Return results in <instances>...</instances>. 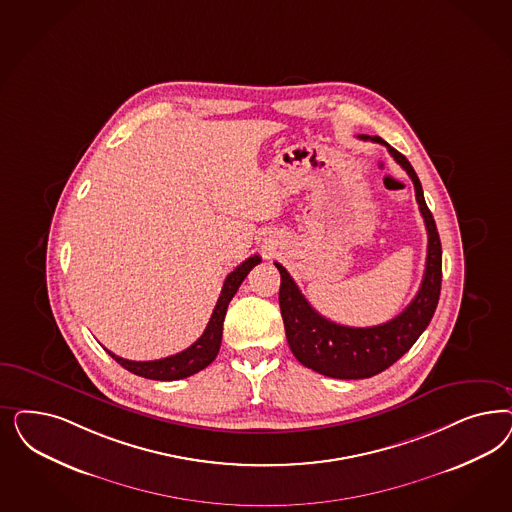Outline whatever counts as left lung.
Masks as SVG:
<instances>
[{
	"instance_id": "left-lung-1",
	"label": "left lung",
	"mask_w": 512,
	"mask_h": 512,
	"mask_svg": "<svg viewBox=\"0 0 512 512\" xmlns=\"http://www.w3.org/2000/svg\"><path fill=\"white\" fill-rule=\"evenodd\" d=\"M358 137L363 141L384 145L397 164L411 177L416 201L428 230V256L424 279L413 301L390 322L371 328L341 326L316 313L311 303L299 292L290 273L275 262L281 273L279 305L290 350L294 352L297 362L331 379H369L396 363L413 347L422 331L428 328L439 303L443 279L441 239L413 165L409 164V160L401 152H397L380 137Z\"/></svg>"
}]
</instances>
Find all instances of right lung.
<instances>
[{
  "label": "right lung",
  "instance_id": "obj_1",
  "mask_svg": "<svg viewBox=\"0 0 512 512\" xmlns=\"http://www.w3.org/2000/svg\"><path fill=\"white\" fill-rule=\"evenodd\" d=\"M262 262V258L258 254L250 256L241 265H237L230 275L226 277L224 286L220 297L216 301L215 311L211 314V320L207 324V328L203 331V335L199 337L194 345L182 350L179 354L167 356L162 360H152V362H133V360H126L113 354L111 350L109 356L115 358L116 362L120 363L124 369H128L133 375L145 377V379L152 380H179L186 379L194 373H198L201 369H205L209 363L213 362L220 350V343H222V326H224V316L228 311L231 297L235 296V292L239 290L241 282L245 281L250 269L254 265Z\"/></svg>",
  "mask_w": 512,
  "mask_h": 512
}]
</instances>
